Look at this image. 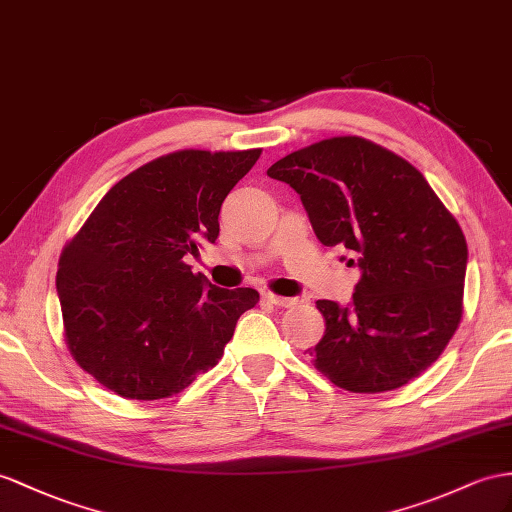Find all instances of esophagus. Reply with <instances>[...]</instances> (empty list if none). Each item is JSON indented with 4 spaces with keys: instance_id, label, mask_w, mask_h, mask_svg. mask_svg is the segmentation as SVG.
<instances>
[{
    "instance_id": "esophagus-1",
    "label": "esophagus",
    "mask_w": 512,
    "mask_h": 512,
    "mask_svg": "<svg viewBox=\"0 0 512 512\" xmlns=\"http://www.w3.org/2000/svg\"><path fill=\"white\" fill-rule=\"evenodd\" d=\"M261 298L266 300V303H270V305H277V307H294L298 300L296 298H287V296H277V294H272V292H268V290H264L261 292Z\"/></svg>"
}]
</instances>
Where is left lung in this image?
I'll return each mask as SVG.
<instances>
[{"label":"left lung","instance_id":"1","mask_svg":"<svg viewBox=\"0 0 512 512\" xmlns=\"http://www.w3.org/2000/svg\"><path fill=\"white\" fill-rule=\"evenodd\" d=\"M300 194L324 246H346L361 279L348 307L318 300V372L355 393L391 391L428 370L463 316L467 242L419 170L372 140L337 136L268 168Z\"/></svg>","mask_w":512,"mask_h":512}]
</instances>
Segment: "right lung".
I'll return each instance as SVG.
<instances>
[{
	"label": "right lung",
	"instance_id": "add662e5",
	"mask_svg": "<svg viewBox=\"0 0 512 512\" xmlns=\"http://www.w3.org/2000/svg\"><path fill=\"white\" fill-rule=\"evenodd\" d=\"M261 149H183L123 177L62 248L56 287L73 359L129 400H162L214 368L251 287L225 290L183 261L216 242L220 205Z\"/></svg>",
	"mask_w": 512,
	"mask_h": 512
}]
</instances>
